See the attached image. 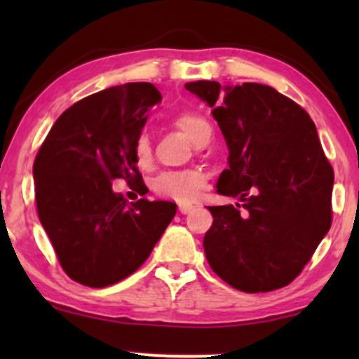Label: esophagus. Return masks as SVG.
<instances>
[{"label": "esophagus", "mask_w": 359, "mask_h": 359, "mask_svg": "<svg viewBox=\"0 0 359 359\" xmlns=\"http://www.w3.org/2000/svg\"><path fill=\"white\" fill-rule=\"evenodd\" d=\"M179 211L182 214H189L194 211V204L192 203H179Z\"/></svg>", "instance_id": "obj_1"}]
</instances>
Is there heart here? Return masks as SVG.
<instances>
[{
	"instance_id": "obj_1",
	"label": "heart",
	"mask_w": 359,
	"mask_h": 359,
	"mask_svg": "<svg viewBox=\"0 0 359 359\" xmlns=\"http://www.w3.org/2000/svg\"><path fill=\"white\" fill-rule=\"evenodd\" d=\"M175 126L191 140L192 143L197 142V138L204 133L205 130H211L209 123L204 118H201L196 113H182L175 118ZM135 158H137L138 167L147 168L151 162V143L147 135L138 137L135 143ZM208 175L203 168H184V170H170L163 172L156 177L155 191L163 197H170L177 201H191L201 189L205 185Z\"/></svg>"
}]
</instances>
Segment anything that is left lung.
<instances>
[{"instance_id": "obj_1", "label": "left lung", "mask_w": 359, "mask_h": 359, "mask_svg": "<svg viewBox=\"0 0 359 359\" xmlns=\"http://www.w3.org/2000/svg\"><path fill=\"white\" fill-rule=\"evenodd\" d=\"M185 89L212 109L228 145L217 192L243 203L208 208L209 265L248 294L288 285L331 228L334 172L314 121L270 86L196 81Z\"/></svg>"}]
</instances>
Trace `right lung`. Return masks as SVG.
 Listing matches in <instances>:
<instances>
[{
	"label": "right lung",
	"instance_id": "add662e5",
	"mask_svg": "<svg viewBox=\"0 0 359 359\" xmlns=\"http://www.w3.org/2000/svg\"><path fill=\"white\" fill-rule=\"evenodd\" d=\"M162 100L150 82L84 97L53 123L34 163L40 222L62 269L93 288L113 285L145 263L177 212L175 203H128L114 179L143 187L135 143Z\"/></svg>",
	"mask_w": 359,
	"mask_h": 359
}]
</instances>
